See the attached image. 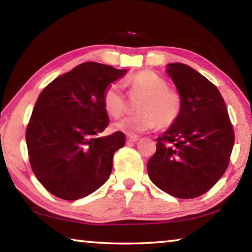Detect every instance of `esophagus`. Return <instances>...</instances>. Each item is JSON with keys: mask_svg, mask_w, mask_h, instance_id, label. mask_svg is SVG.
<instances>
[{"mask_svg": "<svg viewBox=\"0 0 252 252\" xmlns=\"http://www.w3.org/2000/svg\"><path fill=\"white\" fill-rule=\"evenodd\" d=\"M139 140L138 137L134 136H127L126 137V144H133V142H137Z\"/></svg>", "mask_w": 252, "mask_h": 252, "instance_id": "esophagus-1", "label": "esophagus"}]
</instances>
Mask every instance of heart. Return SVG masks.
Here are the masks:
<instances>
[{
  "instance_id": "heart-1",
  "label": "heart",
  "mask_w": 252,
  "mask_h": 252,
  "mask_svg": "<svg viewBox=\"0 0 252 252\" xmlns=\"http://www.w3.org/2000/svg\"><path fill=\"white\" fill-rule=\"evenodd\" d=\"M126 84L137 92L145 94V98L138 105L141 113L126 116L115 122L113 127L129 136L144 133L159 125L168 126L174 121L181 107L180 96L168 89V84L158 74L149 70H142L127 78ZM104 106L107 113L119 118L125 112V98L121 85L111 84L104 92Z\"/></svg>"
}]
</instances>
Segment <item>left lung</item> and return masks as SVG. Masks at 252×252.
Here are the masks:
<instances>
[{"label":"left lung","mask_w":252,"mask_h":252,"mask_svg":"<svg viewBox=\"0 0 252 252\" xmlns=\"http://www.w3.org/2000/svg\"><path fill=\"white\" fill-rule=\"evenodd\" d=\"M166 72L181 107L172 126L157 138L148 175L164 192L192 199L207 192L225 173L234 131L222 95L207 78L183 63H170Z\"/></svg>","instance_id":"1"}]
</instances>
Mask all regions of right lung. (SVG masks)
Masks as SVG:
<instances>
[{
	"mask_svg": "<svg viewBox=\"0 0 252 252\" xmlns=\"http://www.w3.org/2000/svg\"><path fill=\"white\" fill-rule=\"evenodd\" d=\"M86 62L43 89L26 130L32 172L45 189L64 200L93 193L110 178L116 150L126 136L116 131L99 137L110 119L104 92L126 73Z\"/></svg>",
	"mask_w": 252,
	"mask_h": 252,
	"instance_id": "add662e5",
	"label": "right lung"
}]
</instances>
